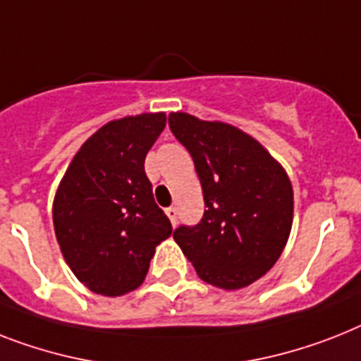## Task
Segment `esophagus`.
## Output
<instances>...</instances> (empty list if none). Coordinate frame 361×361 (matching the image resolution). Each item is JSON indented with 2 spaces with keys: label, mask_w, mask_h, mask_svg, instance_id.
<instances>
[{
  "label": "esophagus",
  "mask_w": 361,
  "mask_h": 361,
  "mask_svg": "<svg viewBox=\"0 0 361 361\" xmlns=\"http://www.w3.org/2000/svg\"><path fill=\"white\" fill-rule=\"evenodd\" d=\"M166 216L171 219L172 226H176V221H178V211H176V207H166Z\"/></svg>",
  "instance_id": "1"
}]
</instances>
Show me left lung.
<instances>
[{"label": "left lung", "mask_w": 361, "mask_h": 361, "mask_svg": "<svg viewBox=\"0 0 361 361\" xmlns=\"http://www.w3.org/2000/svg\"><path fill=\"white\" fill-rule=\"evenodd\" d=\"M200 178L206 211L174 230L196 274L221 289L256 282L278 262L293 224V187L282 165L245 131L187 113L169 114Z\"/></svg>", "instance_id": "obj_1"}]
</instances>
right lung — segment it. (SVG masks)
<instances>
[{
  "mask_svg": "<svg viewBox=\"0 0 361 361\" xmlns=\"http://www.w3.org/2000/svg\"><path fill=\"white\" fill-rule=\"evenodd\" d=\"M165 126V113L113 120L79 148L61 180L54 200L59 247L79 282L98 295L137 289L155 247L172 233L145 172Z\"/></svg>",
  "mask_w": 361,
  "mask_h": 361,
  "instance_id": "right-lung-1",
  "label": "right lung"
}]
</instances>
